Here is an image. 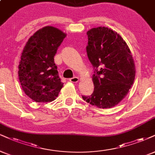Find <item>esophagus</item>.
Wrapping results in <instances>:
<instances>
[{"instance_id":"34e87169","label":"esophagus","mask_w":155,"mask_h":155,"mask_svg":"<svg viewBox=\"0 0 155 155\" xmlns=\"http://www.w3.org/2000/svg\"><path fill=\"white\" fill-rule=\"evenodd\" d=\"M70 81L72 82V83H78V81H79V78L78 77H73L72 78H70Z\"/></svg>"}]
</instances>
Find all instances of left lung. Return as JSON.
<instances>
[{
  "instance_id": "obj_1",
  "label": "left lung",
  "mask_w": 155,
  "mask_h": 155,
  "mask_svg": "<svg viewBox=\"0 0 155 155\" xmlns=\"http://www.w3.org/2000/svg\"><path fill=\"white\" fill-rule=\"evenodd\" d=\"M87 35V54L95 69L94 91L82 97L98 108H111L124 99L134 81L132 54L123 38L108 27L91 28Z\"/></svg>"
}]
</instances>
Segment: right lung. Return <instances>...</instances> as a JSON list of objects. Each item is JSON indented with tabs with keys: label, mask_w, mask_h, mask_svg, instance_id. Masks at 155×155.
Segmentation results:
<instances>
[{
	"label": "right lung",
	"mask_w": 155,
	"mask_h": 155,
	"mask_svg": "<svg viewBox=\"0 0 155 155\" xmlns=\"http://www.w3.org/2000/svg\"><path fill=\"white\" fill-rule=\"evenodd\" d=\"M66 34L45 26L28 40L21 56L18 78L27 96L38 103L51 102L63 87L54 57Z\"/></svg>",
	"instance_id": "obj_1"
}]
</instances>
